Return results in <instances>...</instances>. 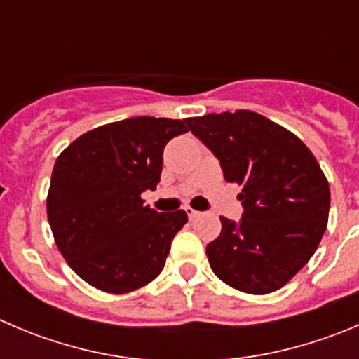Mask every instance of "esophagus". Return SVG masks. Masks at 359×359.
I'll list each match as a JSON object with an SVG mask.
<instances>
[{
	"label": "esophagus",
	"instance_id": "34e87169",
	"mask_svg": "<svg viewBox=\"0 0 359 359\" xmlns=\"http://www.w3.org/2000/svg\"><path fill=\"white\" fill-rule=\"evenodd\" d=\"M185 211H187V215H189L190 220H194V218H196V217H199V211L192 210V208H185Z\"/></svg>",
	"mask_w": 359,
	"mask_h": 359
}]
</instances>
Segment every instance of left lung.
<instances>
[{"mask_svg":"<svg viewBox=\"0 0 359 359\" xmlns=\"http://www.w3.org/2000/svg\"><path fill=\"white\" fill-rule=\"evenodd\" d=\"M189 130L238 183L241 220L220 217L206 247L215 275L248 294L284 287L319 247L330 215V185L305 142L252 111L187 118Z\"/></svg>","mask_w":359,"mask_h":359,"instance_id":"8db88e82","label":"left lung"}]
</instances>
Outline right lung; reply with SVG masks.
I'll return each instance as SVG.
<instances>
[{
    "mask_svg": "<svg viewBox=\"0 0 359 359\" xmlns=\"http://www.w3.org/2000/svg\"><path fill=\"white\" fill-rule=\"evenodd\" d=\"M185 132V119L139 116L93 128L60 153L47 218L61 255L84 282L125 294L160 275L189 217L158 213L141 194L156 189L163 148Z\"/></svg>",
    "mask_w": 359,
    "mask_h": 359,
    "instance_id": "add662e5",
    "label": "right lung"
}]
</instances>
